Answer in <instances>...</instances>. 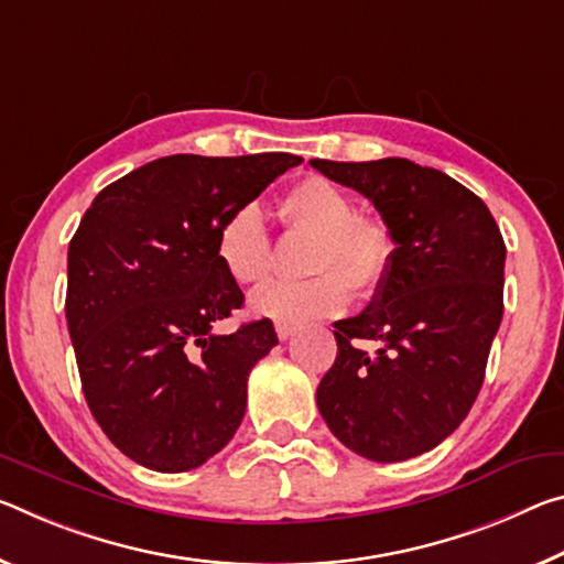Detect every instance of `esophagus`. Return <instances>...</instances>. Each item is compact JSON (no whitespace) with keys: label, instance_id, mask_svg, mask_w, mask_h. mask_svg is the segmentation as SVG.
<instances>
[{"label":"esophagus","instance_id":"1","mask_svg":"<svg viewBox=\"0 0 564 564\" xmlns=\"http://www.w3.org/2000/svg\"><path fill=\"white\" fill-rule=\"evenodd\" d=\"M275 334H279V338L281 341H289V338L296 334V326L293 324H283V321H279V324H275Z\"/></svg>","mask_w":564,"mask_h":564}]
</instances>
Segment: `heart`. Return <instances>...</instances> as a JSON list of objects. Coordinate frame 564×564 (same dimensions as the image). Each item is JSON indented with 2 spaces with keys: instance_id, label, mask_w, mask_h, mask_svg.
Segmentation results:
<instances>
[{
  "instance_id": "heart-1",
  "label": "heart",
  "mask_w": 564,
  "mask_h": 564,
  "mask_svg": "<svg viewBox=\"0 0 564 564\" xmlns=\"http://www.w3.org/2000/svg\"><path fill=\"white\" fill-rule=\"evenodd\" d=\"M279 216L289 230L314 234L306 268L318 275L299 283H265L250 296L256 316L293 326L328 318L346 311L351 291L369 299L387 283L397 258L394 230L377 216H359L344 187L321 175L303 177L281 195ZM216 258L238 285L261 283L271 273L273 243L256 203L238 205L220 220Z\"/></svg>"
}]
</instances>
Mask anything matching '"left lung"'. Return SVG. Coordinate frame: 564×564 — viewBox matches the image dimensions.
Instances as JSON below:
<instances>
[{
  "label": "left lung",
  "instance_id": "1",
  "mask_svg": "<svg viewBox=\"0 0 564 564\" xmlns=\"http://www.w3.org/2000/svg\"><path fill=\"white\" fill-rule=\"evenodd\" d=\"M354 187L394 230L387 283L359 316L334 324L336 361L316 404L338 442L371 462H404L442 444L485 381L502 321L505 240L481 198L406 158L311 160ZM359 340H377V355Z\"/></svg>",
  "mask_w": 564,
  "mask_h": 564
}]
</instances>
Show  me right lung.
<instances>
[{
    "mask_svg": "<svg viewBox=\"0 0 564 564\" xmlns=\"http://www.w3.org/2000/svg\"><path fill=\"white\" fill-rule=\"evenodd\" d=\"M301 163L291 153L160 158L97 193L79 220L65 301L79 379L107 440L142 467H200L243 422L248 373L279 336L268 318L216 334L243 306L216 234Z\"/></svg>",
    "mask_w": 564,
    "mask_h": 564,
    "instance_id": "add662e5",
    "label": "right lung"
}]
</instances>
